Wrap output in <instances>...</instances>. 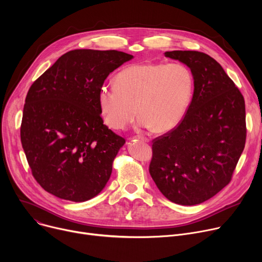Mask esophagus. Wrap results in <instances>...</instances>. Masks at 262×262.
<instances>
[{
  "label": "esophagus",
  "mask_w": 262,
  "mask_h": 262,
  "mask_svg": "<svg viewBox=\"0 0 262 262\" xmlns=\"http://www.w3.org/2000/svg\"><path fill=\"white\" fill-rule=\"evenodd\" d=\"M135 138L138 140V141H142V142H149L148 138H145V137H140V136H137Z\"/></svg>",
  "instance_id": "34e87169"
}]
</instances>
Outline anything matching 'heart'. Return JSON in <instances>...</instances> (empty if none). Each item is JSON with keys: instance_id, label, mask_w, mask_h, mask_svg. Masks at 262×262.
I'll return each mask as SVG.
<instances>
[{"instance_id": "heart-1", "label": "heart", "mask_w": 262, "mask_h": 262, "mask_svg": "<svg viewBox=\"0 0 262 262\" xmlns=\"http://www.w3.org/2000/svg\"><path fill=\"white\" fill-rule=\"evenodd\" d=\"M192 89V74L182 63H134L116 75L114 86L100 89L98 102L110 128L127 127L137 117L138 107L142 116L140 127L167 133L185 117Z\"/></svg>"}]
</instances>
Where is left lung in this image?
I'll return each mask as SVG.
<instances>
[{
  "label": "left lung",
  "instance_id": "8db88e82",
  "mask_svg": "<svg viewBox=\"0 0 262 262\" xmlns=\"http://www.w3.org/2000/svg\"><path fill=\"white\" fill-rule=\"evenodd\" d=\"M164 56L190 68L194 91L181 123L153 140L148 170L169 201L198 205L231 181L246 140L244 98L209 55L172 51Z\"/></svg>",
  "mask_w": 262,
  "mask_h": 262
}]
</instances>
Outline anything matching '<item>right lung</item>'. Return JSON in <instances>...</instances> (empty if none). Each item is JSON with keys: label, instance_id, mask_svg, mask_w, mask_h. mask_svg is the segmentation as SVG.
Listing matches in <instances>:
<instances>
[{"label": "right lung", "instance_id": "1", "mask_svg": "<svg viewBox=\"0 0 262 262\" xmlns=\"http://www.w3.org/2000/svg\"><path fill=\"white\" fill-rule=\"evenodd\" d=\"M133 57L116 50H73L33 82L21 142L33 176L49 193L85 202L106 186L125 139L104 124L98 96L107 76Z\"/></svg>", "mask_w": 262, "mask_h": 262}]
</instances>
